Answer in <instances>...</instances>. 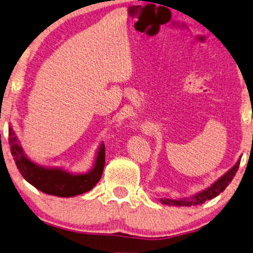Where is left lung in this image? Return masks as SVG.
I'll return each mask as SVG.
<instances>
[{"instance_id":"obj_1","label":"left lung","mask_w":253,"mask_h":253,"mask_svg":"<svg viewBox=\"0 0 253 253\" xmlns=\"http://www.w3.org/2000/svg\"><path fill=\"white\" fill-rule=\"evenodd\" d=\"M240 161L239 160L236 162L235 166L232 168V169L228 170L225 174L223 175L222 178H219L217 181H216L214 184H211L210 188H207L206 190H204L202 192H199L197 195L191 196V197H187V198H182L179 200H173V199H164L162 200V203L167 204V205H172V206H195V205H202L206 202V200H211L215 198L216 196H218L220 192H223L225 190V188L228 186V183L232 181V179L234 178V175L236 173V171L239 169L240 166Z\"/></svg>"}]
</instances>
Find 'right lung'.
<instances>
[{
  "label": "right lung",
  "instance_id": "add662e5",
  "mask_svg": "<svg viewBox=\"0 0 253 253\" xmlns=\"http://www.w3.org/2000/svg\"><path fill=\"white\" fill-rule=\"evenodd\" d=\"M11 154L20 173L28 182L40 191L58 197H73L91 190L101 178L105 167L106 150L101 145L95 159L93 170L85 174H71L61 169H43L30 161L23 153L14 131L9 128Z\"/></svg>",
  "mask_w": 253,
  "mask_h": 253
}]
</instances>
